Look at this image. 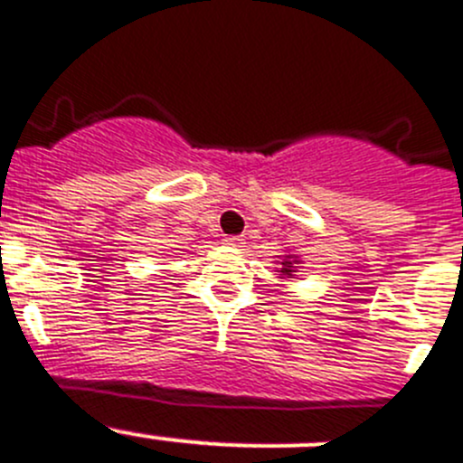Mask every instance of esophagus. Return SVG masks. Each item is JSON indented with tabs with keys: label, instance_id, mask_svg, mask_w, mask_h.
<instances>
[{
	"label": "esophagus",
	"instance_id": "34e87169",
	"mask_svg": "<svg viewBox=\"0 0 463 463\" xmlns=\"http://www.w3.org/2000/svg\"><path fill=\"white\" fill-rule=\"evenodd\" d=\"M226 246H232V249H237V246H241L244 244V240H241V237H226Z\"/></svg>",
	"mask_w": 463,
	"mask_h": 463
}]
</instances>
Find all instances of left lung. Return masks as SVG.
Segmentation results:
<instances>
[{
    "label": "left lung",
    "instance_id": "8db88e82",
    "mask_svg": "<svg viewBox=\"0 0 463 463\" xmlns=\"http://www.w3.org/2000/svg\"><path fill=\"white\" fill-rule=\"evenodd\" d=\"M279 279H295L297 276V267L304 265V260H299V256H295V253H285V256H280V262H279Z\"/></svg>",
    "mask_w": 463,
    "mask_h": 463
}]
</instances>
